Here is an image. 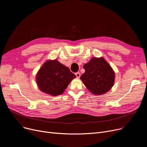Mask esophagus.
Segmentation results:
<instances>
[{"mask_svg":"<svg viewBox=\"0 0 147 147\" xmlns=\"http://www.w3.org/2000/svg\"><path fill=\"white\" fill-rule=\"evenodd\" d=\"M76 77L78 78H80V73H79V72H78V73H76Z\"/></svg>","mask_w":147,"mask_h":147,"instance_id":"esophagus-1","label":"esophagus"}]
</instances>
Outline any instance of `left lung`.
Instances as JSON below:
<instances>
[{
  "label": "left lung",
  "instance_id": "obj_1",
  "mask_svg": "<svg viewBox=\"0 0 147 147\" xmlns=\"http://www.w3.org/2000/svg\"><path fill=\"white\" fill-rule=\"evenodd\" d=\"M83 68L85 72L80 79L93 95H104L113 86L115 73L103 57L91 58Z\"/></svg>",
  "mask_w": 147,
  "mask_h": 147
}]
</instances>
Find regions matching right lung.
Wrapping results in <instances>:
<instances>
[{
  "label": "right lung",
  "instance_id": "obj_1",
  "mask_svg": "<svg viewBox=\"0 0 147 147\" xmlns=\"http://www.w3.org/2000/svg\"><path fill=\"white\" fill-rule=\"evenodd\" d=\"M74 74L57 59L47 60L38 69L36 76L37 86L43 93L57 96L64 93Z\"/></svg>",
  "mask_w": 147,
  "mask_h": 147
}]
</instances>
